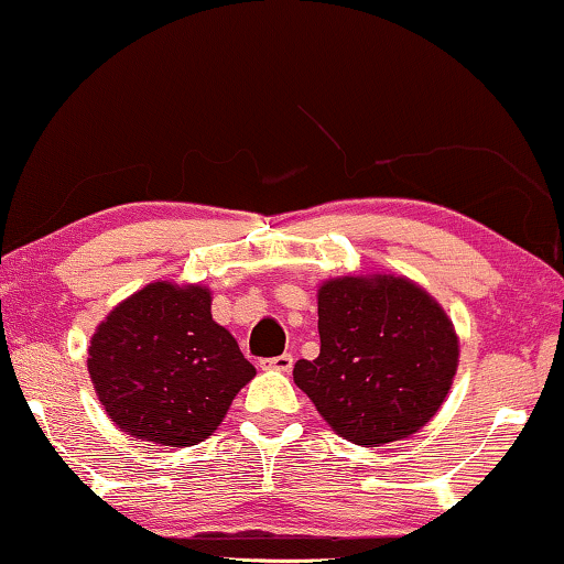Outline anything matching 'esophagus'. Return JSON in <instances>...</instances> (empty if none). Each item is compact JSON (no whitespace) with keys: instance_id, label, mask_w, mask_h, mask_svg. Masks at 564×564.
<instances>
[{"instance_id":"esophagus-1","label":"esophagus","mask_w":564,"mask_h":564,"mask_svg":"<svg viewBox=\"0 0 564 564\" xmlns=\"http://www.w3.org/2000/svg\"><path fill=\"white\" fill-rule=\"evenodd\" d=\"M260 368H265V370H279V372H291V368H293V355L283 352V355H279V358H268V360L260 362Z\"/></svg>"}]
</instances>
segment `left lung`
<instances>
[{
    "label": "left lung",
    "instance_id": "left-lung-1",
    "mask_svg": "<svg viewBox=\"0 0 564 564\" xmlns=\"http://www.w3.org/2000/svg\"><path fill=\"white\" fill-rule=\"evenodd\" d=\"M319 358L293 365L339 437L380 447L437 414L457 370L449 316L401 275H343L319 285Z\"/></svg>",
    "mask_w": 564,
    "mask_h": 564
}]
</instances>
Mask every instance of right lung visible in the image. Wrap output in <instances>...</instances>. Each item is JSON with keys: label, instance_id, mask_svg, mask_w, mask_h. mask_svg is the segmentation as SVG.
I'll list each match as a JSON object with an SVG mask.
<instances>
[{"label": "right lung", "instance_id": "1", "mask_svg": "<svg viewBox=\"0 0 564 564\" xmlns=\"http://www.w3.org/2000/svg\"><path fill=\"white\" fill-rule=\"evenodd\" d=\"M86 365L109 419L150 447L204 442L256 376L235 337L212 319L209 289L169 281L109 312Z\"/></svg>", "mask_w": 564, "mask_h": 564}]
</instances>
